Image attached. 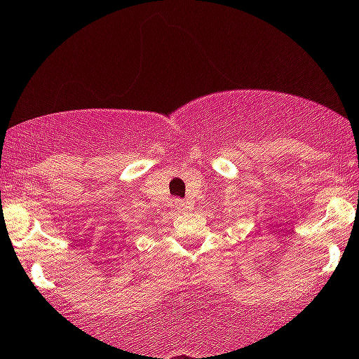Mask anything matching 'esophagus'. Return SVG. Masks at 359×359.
Here are the masks:
<instances>
[{"instance_id": "obj_1", "label": "esophagus", "mask_w": 359, "mask_h": 359, "mask_svg": "<svg viewBox=\"0 0 359 359\" xmlns=\"http://www.w3.org/2000/svg\"><path fill=\"white\" fill-rule=\"evenodd\" d=\"M175 206H177V208H179V210H184V208H186V203H184V201H175Z\"/></svg>"}]
</instances>
